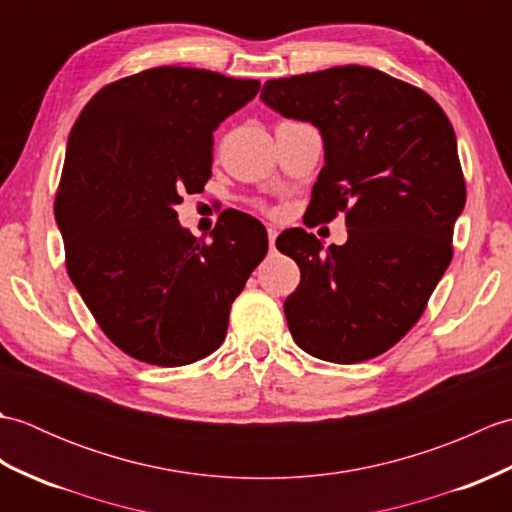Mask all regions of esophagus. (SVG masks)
Segmentation results:
<instances>
[{
	"mask_svg": "<svg viewBox=\"0 0 512 512\" xmlns=\"http://www.w3.org/2000/svg\"><path fill=\"white\" fill-rule=\"evenodd\" d=\"M277 228H268V244L270 248H275V239H277Z\"/></svg>",
	"mask_w": 512,
	"mask_h": 512,
	"instance_id": "1",
	"label": "esophagus"
}]
</instances>
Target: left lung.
Returning a JSON list of instances; mask_svg holds the SVG:
<instances>
[{"mask_svg": "<svg viewBox=\"0 0 512 512\" xmlns=\"http://www.w3.org/2000/svg\"><path fill=\"white\" fill-rule=\"evenodd\" d=\"M262 99L321 129L306 215L345 213L347 226V242L325 250L303 228L277 237L301 270L284 303L292 339L323 361H367L418 323L451 264L466 202L453 125L427 92L365 65L266 81Z\"/></svg>", "mask_w": 512, "mask_h": 512, "instance_id": "1", "label": "left lung"}]
</instances>
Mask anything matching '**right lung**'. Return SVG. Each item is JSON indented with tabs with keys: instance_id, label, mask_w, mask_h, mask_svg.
Segmentation results:
<instances>
[{
	"instance_id": "add662e5",
	"label": "right lung",
	"mask_w": 512,
	"mask_h": 512,
	"mask_svg": "<svg viewBox=\"0 0 512 512\" xmlns=\"http://www.w3.org/2000/svg\"><path fill=\"white\" fill-rule=\"evenodd\" d=\"M259 81L160 65L92 96L68 138L54 217L65 268L118 350L180 367L222 345L228 312L268 253L264 224L226 209L209 242L173 206L211 178L213 132Z\"/></svg>"
}]
</instances>
